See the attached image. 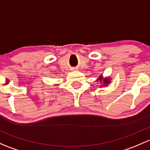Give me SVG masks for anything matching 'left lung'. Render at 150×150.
Instances as JSON below:
<instances>
[{"instance_id": "1", "label": "left lung", "mask_w": 150, "mask_h": 150, "mask_svg": "<svg viewBox=\"0 0 150 150\" xmlns=\"http://www.w3.org/2000/svg\"><path fill=\"white\" fill-rule=\"evenodd\" d=\"M98 80H100V81H103V86H107V85H108V83H110V82H111L110 78H103V77H102V75H100V76H99V78H98L97 81H98Z\"/></svg>"}]
</instances>
